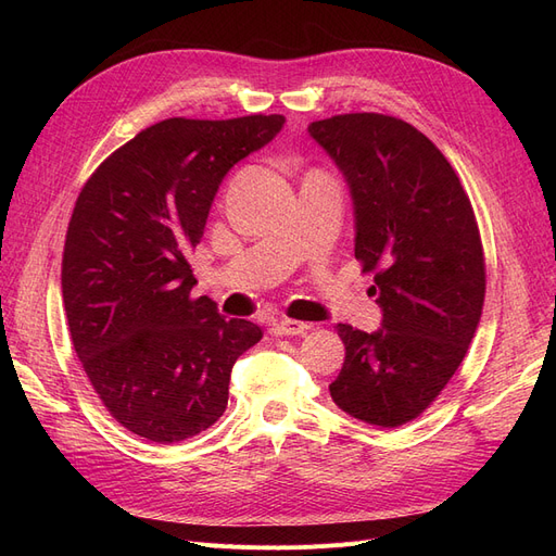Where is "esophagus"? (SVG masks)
<instances>
[{"label": "esophagus", "instance_id": "esophagus-1", "mask_svg": "<svg viewBox=\"0 0 556 556\" xmlns=\"http://www.w3.org/2000/svg\"><path fill=\"white\" fill-rule=\"evenodd\" d=\"M313 325L308 323H299V319H280V323L274 325L276 336H304Z\"/></svg>", "mask_w": 556, "mask_h": 556}]
</instances>
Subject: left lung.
Returning a JSON list of instances; mask_svg holds the SVG:
<instances>
[{"instance_id":"1","label":"left lung","mask_w":556,"mask_h":556,"mask_svg":"<svg viewBox=\"0 0 556 556\" xmlns=\"http://www.w3.org/2000/svg\"><path fill=\"white\" fill-rule=\"evenodd\" d=\"M348 182L355 257L376 271V331L345 345L336 406L378 427L410 422L457 371L480 325L484 260L473 208L445 155L413 125L348 113L308 125Z\"/></svg>"}]
</instances>
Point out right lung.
Instances as JSON below:
<instances>
[{
	"label": "right lung",
	"mask_w": 556,
	"mask_h": 556,
	"mask_svg": "<svg viewBox=\"0 0 556 556\" xmlns=\"http://www.w3.org/2000/svg\"><path fill=\"white\" fill-rule=\"evenodd\" d=\"M282 115L169 117L106 157L83 185L62 257L76 355L131 433L178 443L227 408L231 366L262 339L192 296L190 252L233 164L282 129Z\"/></svg>",
	"instance_id": "obj_1"
}]
</instances>
